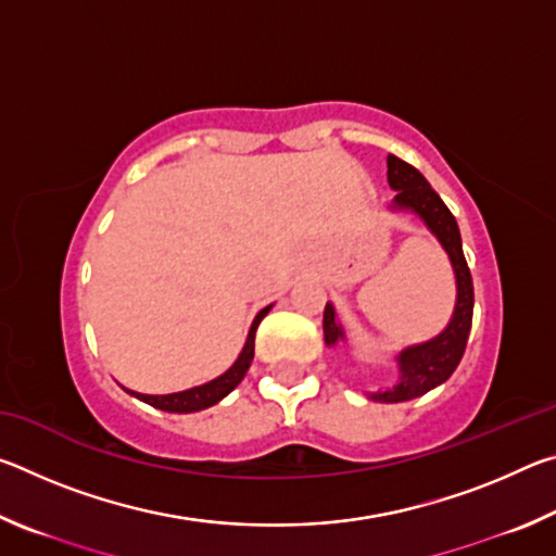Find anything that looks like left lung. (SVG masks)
I'll list each match as a JSON object with an SVG mask.
<instances>
[{
  "label": "left lung",
  "mask_w": 556,
  "mask_h": 556,
  "mask_svg": "<svg viewBox=\"0 0 556 556\" xmlns=\"http://www.w3.org/2000/svg\"><path fill=\"white\" fill-rule=\"evenodd\" d=\"M388 181L397 191L392 201V211H412L425 220L427 228L437 235L441 248L446 250L456 275V306L448 326L437 338L427 343H417L404 348L397 355L400 365V382L388 390L370 392L375 402H407L434 390L437 384L446 382L451 372L456 370L466 351V341L470 333V321H473V279L460 248V232L456 218L446 208V203L439 199V193L429 186L412 164L402 162L394 154L388 156ZM324 338L326 345H338L345 338L341 324L336 321V308L326 304L324 308Z\"/></svg>",
  "instance_id": "left-lung-1"
}]
</instances>
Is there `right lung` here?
I'll list each match as a JSON object with an SVG mask.
<instances>
[{"instance_id": "right-lung-1", "label": "right lung", "mask_w": 556, "mask_h": 556, "mask_svg": "<svg viewBox=\"0 0 556 556\" xmlns=\"http://www.w3.org/2000/svg\"><path fill=\"white\" fill-rule=\"evenodd\" d=\"M269 308H262V312L255 316V321L250 326V333H248V341H244L242 353L238 355V361L230 365V370H225L220 378H215L205 384H199V388H191V390H184V392H174V394H142V392H131L137 400H142L147 404H152V407L162 409V412H176V414H188V412H201V409H208L213 404H218L225 394H230L238 384L242 382L244 372L250 370V363L252 357H255V333H257V326L262 318L269 314Z\"/></svg>"}]
</instances>
